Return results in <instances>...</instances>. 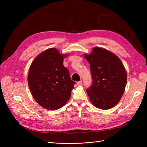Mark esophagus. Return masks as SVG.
<instances>
[{
	"mask_svg": "<svg viewBox=\"0 0 147 147\" xmlns=\"http://www.w3.org/2000/svg\"><path fill=\"white\" fill-rule=\"evenodd\" d=\"M82 83H83V82H82V80L79 81V82H78L77 83V85H78V86H80V85H82Z\"/></svg>",
	"mask_w": 147,
	"mask_h": 147,
	"instance_id": "1",
	"label": "esophagus"
}]
</instances>
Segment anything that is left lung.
<instances>
[{
  "mask_svg": "<svg viewBox=\"0 0 147 147\" xmlns=\"http://www.w3.org/2000/svg\"><path fill=\"white\" fill-rule=\"evenodd\" d=\"M84 57L90 64L92 85L86 92L96 107L107 110L121 99L127 83V74L119 57L104 48L95 47Z\"/></svg>",
  "mask_w": 147,
  "mask_h": 147,
  "instance_id": "8db88e82",
  "label": "left lung"
}]
</instances>
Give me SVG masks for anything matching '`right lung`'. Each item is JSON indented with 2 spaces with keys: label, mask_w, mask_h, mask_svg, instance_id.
<instances>
[{
  "label": "right lung",
  "mask_w": 147,
  "mask_h": 147,
  "mask_svg": "<svg viewBox=\"0 0 147 147\" xmlns=\"http://www.w3.org/2000/svg\"><path fill=\"white\" fill-rule=\"evenodd\" d=\"M66 56L55 48H49L35 57L30 66L28 81L31 94L46 109H59L70 97L75 82L63 65Z\"/></svg>",
  "instance_id": "1"
}]
</instances>
